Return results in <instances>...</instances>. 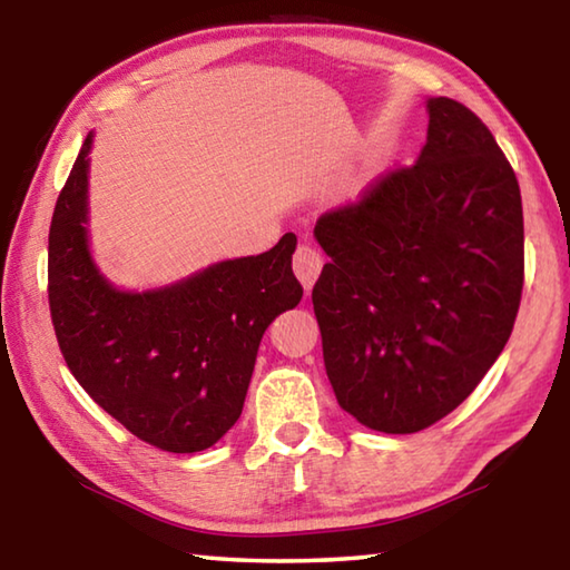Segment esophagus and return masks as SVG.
I'll return each mask as SVG.
<instances>
[{
    "instance_id": "34e87169",
    "label": "esophagus",
    "mask_w": 570,
    "mask_h": 570,
    "mask_svg": "<svg viewBox=\"0 0 570 570\" xmlns=\"http://www.w3.org/2000/svg\"><path fill=\"white\" fill-rule=\"evenodd\" d=\"M322 266H324V258L314 246L302 244L294 250V274L306 292L314 286L316 278H320Z\"/></svg>"
}]
</instances>
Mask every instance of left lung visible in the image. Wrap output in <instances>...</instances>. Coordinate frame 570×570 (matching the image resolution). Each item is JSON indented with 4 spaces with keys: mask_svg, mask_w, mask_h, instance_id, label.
<instances>
[{
    "mask_svg": "<svg viewBox=\"0 0 570 570\" xmlns=\"http://www.w3.org/2000/svg\"><path fill=\"white\" fill-rule=\"evenodd\" d=\"M428 110L420 158L314 228L332 258L312 292L326 377L342 410L387 435L470 397L510 340L525 278L513 166L462 102Z\"/></svg>",
    "mask_w": 570,
    "mask_h": 570,
    "instance_id": "left-lung-1",
    "label": "left lung"
}]
</instances>
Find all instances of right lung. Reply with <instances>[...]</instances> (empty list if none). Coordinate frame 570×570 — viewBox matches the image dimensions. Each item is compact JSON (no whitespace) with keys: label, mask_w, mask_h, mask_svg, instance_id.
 Listing matches in <instances>:
<instances>
[{"label":"right lung","mask_w":570,"mask_h":570,"mask_svg":"<svg viewBox=\"0 0 570 570\" xmlns=\"http://www.w3.org/2000/svg\"><path fill=\"white\" fill-rule=\"evenodd\" d=\"M88 135L57 198L47 298L67 366L125 430L166 452H200L244 410L266 326L302 302L296 236L160 292L112 288L88 250Z\"/></svg>","instance_id":"right-lung-1"}]
</instances>
